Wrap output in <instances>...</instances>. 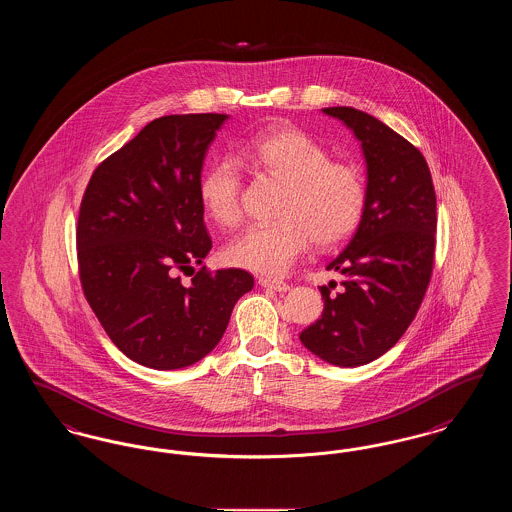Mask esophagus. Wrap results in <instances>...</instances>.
I'll return each instance as SVG.
<instances>
[{"label":"esophagus","mask_w":512,"mask_h":512,"mask_svg":"<svg viewBox=\"0 0 512 512\" xmlns=\"http://www.w3.org/2000/svg\"><path fill=\"white\" fill-rule=\"evenodd\" d=\"M259 284L263 288H270L274 292H288L290 290V284L284 282V280H276V278H259Z\"/></svg>","instance_id":"obj_1"}]
</instances>
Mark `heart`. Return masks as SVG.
<instances>
[{
  "mask_svg": "<svg viewBox=\"0 0 512 512\" xmlns=\"http://www.w3.org/2000/svg\"><path fill=\"white\" fill-rule=\"evenodd\" d=\"M245 159L276 178L286 190L276 207L278 219L253 224L224 249L232 267L280 276L309 249L349 238L365 217L368 180L361 165L332 159L330 149L299 128H278L253 136ZM199 199L222 228L242 220V172L234 157H220L199 180Z\"/></svg>",
  "mask_w": 512,
  "mask_h": 512,
  "instance_id": "heart-1",
  "label": "heart"
}]
</instances>
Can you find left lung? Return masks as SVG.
<instances>
[{
    "instance_id": "8db88e82",
    "label": "left lung",
    "mask_w": 512,
    "mask_h": 512,
    "mask_svg": "<svg viewBox=\"0 0 512 512\" xmlns=\"http://www.w3.org/2000/svg\"><path fill=\"white\" fill-rule=\"evenodd\" d=\"M361 142L368 205L355 236L328 265L345 276L341 292L322 286L324 311L299 334L330 365L372 363L416 317L432 278L436 192L424 155L390 126L353 107H326Z\"/></svg>"
}]
</instances>
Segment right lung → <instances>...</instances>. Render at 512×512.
<instances>
[{
  "label": "right lung",
  "instance_id": "right-lung-1",
  "mask_svg": "<svg viewBox=\"0 0 512 512\" xmlns=\"http://www.w3.org/2000/svg\"><path fill=\"white\" fill-rule=\"evenodd\" d=\"M226 119L199 113L149 122L99 163L80 203L84 295L111 341L147 368H184L209 355L236 301L253 288L242 268L191 275L213 247L199 180ZM188 269L193 278L184 285L179 272Z\"/></svg>",
  "mask_w": 512,
  "mask_h": 512
}]
</instances>
